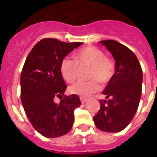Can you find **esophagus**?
I'll list each match as a JSON object with an SVG mask.
<instances>
[{"label": "esophagus", "instance_id": "esophagus-1", "mask_svg": "<svg viewBox=\"0 0 157 157\" xmlns=\"http://www.w3.org/2000/svg\"><path fill=\"white\" fill-rule=\"evenodd\" d=\"M80 101H81V102L82 104H84L86 102V98H82V97H81V98H80Z\"/></svg>", "mask_w": 157, "mask_h": 157}]
</instances>
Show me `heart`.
Returning a JSON list of instances; mask_svg holds the SVG:
<instances>
[{
    "mask_svg": "<svg viewBox=\"0 0 157 157\" xmlns=\"http://www.w3.org/2000/svg\"><path fill=\"white\" fill-rule=\"evenodd\" d=\"M79 66H78L77 65ZM79 67H89V81H79L69 86V92L72 94L87 97L100 90L101 82L105 83L111 79L114 74V64L109 58L99 48L93 46L83 48L76 53L74 59L64 57L59 67L60 74L67 82H72L77 78Z\"/></svg>",
    "mask_w": 157,
    "mask_h": 157,
    "instance_id": "b5f03b06",
    "label": "heart"
}]
</instances>
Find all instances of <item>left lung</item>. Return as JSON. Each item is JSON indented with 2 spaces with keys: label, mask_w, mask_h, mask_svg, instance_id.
<instances>
[{
  "label": "left lung",
  "mask_w": 157,
  "mask_h": 157,
  "mask_svg": "<svg viewBox=\"0 0 157 157\" xmlns=\"http://www.w3.org/2000/svg\"><path fill=\"white\" fill-rule=\"evenodd\" d=\"M116 61L115 74L102 94L101 109L94 117L96 127L105 132H120L128 126L138 110L141 96L142 69L130 48L114 40L100 41Z\"/></svg>",
  "instance_id": "1"
}]
</instances>
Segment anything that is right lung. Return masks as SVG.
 <instances>
[{"label": "right lung", "instance_id": "1", "mask_svg": "<svg viewBox=\"0 0 157 157\" xmlns=\"http://www.w3.org/2000/svg\"><path fill=\"white\" fill-rule=\"evenodd\" d=\"M82 44L44 38L26 59L20 77L21 101L31 125L44 137L58 138L72 128L74 110L81 101L76 94L64 95L67 86L59 67L62 59ZM63 95L59 104L54 102Z\"/></svg>", "mask_w": 157, "mask_h": 157}]
</instances>
